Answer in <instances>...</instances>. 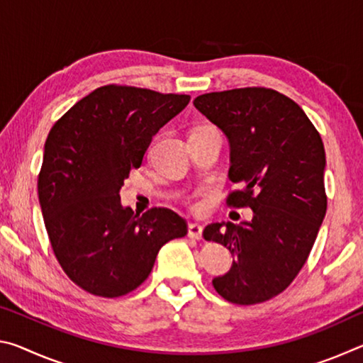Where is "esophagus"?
Returning <instances> with one entry per match:
<instances>
[{"instance_id": "esophagus-1", "label": "esophagus", "mask_w": 363, "mask_h": 363, "mask_svg": "<svg viewBox=\"0 0 363 363\" xmlns=\"http://www.w3.org/2000/svg\"><path fill=\"white\" fill-rule=\"evenodd\" d=\"M201 233H203V227L200 224H189V237L194 240H201Z\"/></svg>"}]
</instances>
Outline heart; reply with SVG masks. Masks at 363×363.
<instances>
[{
	"label": "heart",
	"instance_id": "b5f03b06",
	"mask_svg": "<svg viewBox=\"0 0 363 363\" xmlns=\"http://www.w3.org/2000/svg\"><path fill=\"white\" fill-rule=\"evenodd\" d=\"M206 131H216V133H219L216 128L214 126H211V125H203V126H199L196 128V130L194 131V133H206Z\"/></svg>",
	"mask_w": 363,
	"mask_h": 363
}]
</instances>
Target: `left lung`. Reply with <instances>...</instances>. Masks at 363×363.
Listing matches in <instances>:
<instances>
[{"label": "left lung", "instance_id": "left-lung-1", "mask_svg": "<svg viewBox=\"0 0 363 363\" xmlns=\"http://www.w3.org/2000/svg\"><path fill=\"white\" fill-rule=\"evenodd\" d=\"M194 106L229 139V179L240 187L227 205L253 211L251 220L203 230L235 257L213 286L233 304L264 303L303 269L327 213L322 138L296 102L270 88L201 94Z\"/></svg>", "mask_w": 363, "mask_h": 363}]
</instances>
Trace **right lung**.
<instances>
[{"mask_svg":"<svg viewBox=\"0 0 363 363\" xmlns=\"http://www.w3.org/2000/svg\"><path fill=\"white\" fill-rule=\"evenodd\" d=\"M187 94L106 84L54 123L38 174L49 242L73 284L118 298L143 284L160 248L187 233L168 208L143 216L120 203V189L143 164L158 130L184 110Z\"/></svg>","mask_w":363,"mask_h":363,"instance_id":"obj_1","label":"right lung"}]
</instances>
